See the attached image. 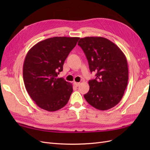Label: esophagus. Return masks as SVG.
<instances>
[{
    "label": "esophagus",
    "mask_w": 150,
    "mask_h": 150,
    "mask_svg": "<svg viewBox=\"0 0 150 150\" xmlns=\"http://www.w3.org/2000/svg\"><path fill=\"white\" fill-rule=\"evenodd\" d=\"M74 84L76 86H77V87H78V86H79V84H80V83H77V82H74Z\"/></svg>",
    "instance_id": "obj_1"
}]
</instances>
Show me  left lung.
I'll use <instances>...</instances> for the list:
<instances>
[{
    "instance_id": "left-lung-1",
    "label": "left lung",
    "mask_w": 150,
    "mask_h": 150,
    "mask_svg": "<svg viewBox=\"0 0 150 150\" xmlns=\"http://www.w3.org/2000/svg\"><path fill=\"white\" fill-rule=\"evenodd\" d=\"M96 78L89 81L84 95L87 102L99 110L115 106L122 99L128 81V67L124 53L116 45L102 37H86L78 42Z\"/></svg>"
}]
</instances>
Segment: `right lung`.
<instances>
[{"instance_id": "add662e5", "label": "right lung", "mask_w": 150, "mask_h": 150, "mask_svg": "<svg viewBox=\"0 0 150 150\" xmlns=\"http://www.w3.org/2000/svg\"><path fill=\"white\" fill-rule=\"evenodd\" d=\"M79 38L54 37L37 43L28 51L23 66L25 89L40 108L56 111L67 103L72 85L57 78Z\"/></svg>"}]
</instances>
